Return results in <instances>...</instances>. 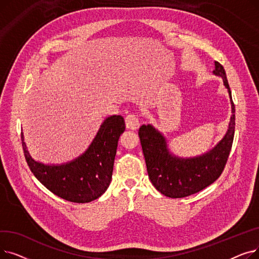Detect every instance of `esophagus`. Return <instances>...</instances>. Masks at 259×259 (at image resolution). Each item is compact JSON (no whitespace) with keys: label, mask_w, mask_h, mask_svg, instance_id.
<instances>
[{"label":"esophagus","mask_w":259,"mask_h":259,"mask_svg":"<svg viewBox=\"0 0 259 259\" xmlns=\"http://www.w3.org/2000/svg\"><path fill=\"white\" fill-rule=\"evenodd\" d=\"M125 121H126V127H127V129L137 130V129H139V127H140L139 117H138V115H135V114H129V115H127L126 118H125Z\"/></svg>","instance_id":"esophagus-1"}]
</instances>
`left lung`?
Wrapping results in <instances>:
<instances>
[{
    "label": "left lung",
    "instance_id": "8db88e82",
    "mask_svg": "<svg viewBox=\"0 0 259 259\" xmlns=\"http://www.w3.org/2000/svg\"><path fill=\"white\" fill-rule=\"evenodd\" d=\"M213 74L223 78L228 90L231 112L224 138L209 151L197 156L181 157L170 152L164 134L152 125H143L139 130L149 179L157 191L171 198L197 193L220 178L232 148L235 132V107L224 67L215 62Z\"/></svg>",
    "mask_w": 259,
    "mask_h": 259
}]
</instances>
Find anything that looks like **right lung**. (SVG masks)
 Instances as JSON below:
<instances>
[{"label": "right lung", "instance_id": "1", "mask_svg": "<svg viewBox=\"0 0 259 259\" xmlns=\"http://www.w3.org/2000/svg\"><path fill=\"white\" fill-rule=\"evenodd\" d=\"M124 131L121 115L106 117L83 154L57 165L33 159L23 133L21 139L26 161L37 181L63 199L85 203L99 198L110 185L118 139Z\"/></svg>", "mask_w": 259, "mask_h": 259}]
</instances>
